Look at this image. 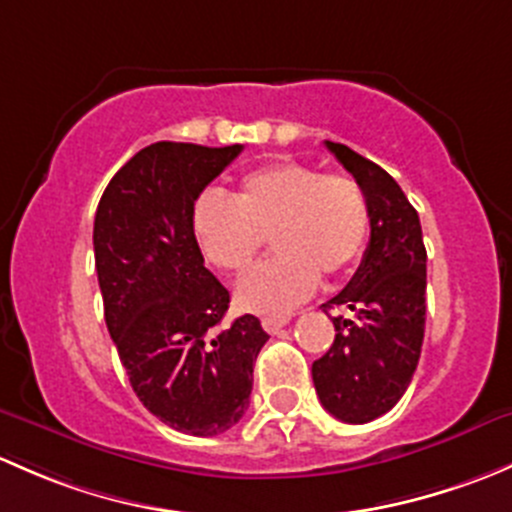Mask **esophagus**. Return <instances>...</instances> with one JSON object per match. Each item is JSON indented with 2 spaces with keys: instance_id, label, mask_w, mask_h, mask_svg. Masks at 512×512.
<instances>
[{
  "instance_id": "34e87169",
  "label": "esophagus",
  "mask_w": 512,
  "mask_h": 512,
  "mask_svg": "<svg viewBox=\"0 0 512 512\" xmlns=\"http://www.w3.org/2000/svg\"><path fill=\"white\" fill-rule=\"evenodd\" d=\"M288 320H291V318H286V315H266V318L261 320V325H263V330H266V333L276 335L278 330L283 328V325H288Z\"/></svg>"
}]
</instances>
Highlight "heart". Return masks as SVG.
<instances>
[{"label": "heart", "instance_id": "b5f03b06", "mask_svg": "<svg viewBox=\"0 0 512 512\" xmlns=\"http://www.w3.org/2000/svg\"><path fill=\"white\" fill-rule=\"evenodd\" d=\"M194 234L207 261L234 276L249 271L273 236L278 256L236 286V303L281 315L318 288L320 273L337 278L357 266L370 239V204L350 175L276 162L246 172L234 199L204 194Z\"/></svg>", "mask_w": 512, "mask_h": 512}]
</instances>
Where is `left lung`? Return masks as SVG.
I'll return each instance as SVG.
<instances>
[{"label": "left lung", "instance_id": "obj_1", "mask_svg": "<svg viewBox=\"0 0 512 512\" xmlns=\"http://www.w3.org/2000/svg\"><path fill=\"white\" fill-rule=\"evenodd\" d=\"M325 147L360 182L370 204V244L360 268L323 310L335 342L313 362L320 404L345 424H367L402 399L419 365L426 323V249L407 194L347 145Z\"/></svg>", "mask_w": 512, "mask_h": 512}]
</instances>
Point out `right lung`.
Instances as JSON below:
<instances>
[{
  "instance_id": "1",
  "label": "right lung",
  "mask_w": 512,
  "mask_h": 512,
  "mask_svg": "<svg viewBox=\"0 0 512 512\" xmlns=\"http://www.w3.org/2000/svg\"><path fill=\"white\" fill-rule=\"evenodd\" d=\"M241 150L145 147L110 179L93 224L105 325L133 392L192 436H217L244 416L268 340L254 315L221 328L229 291L204 268L194 236V202Z\"/></svg>"
}]
</instances>
